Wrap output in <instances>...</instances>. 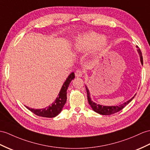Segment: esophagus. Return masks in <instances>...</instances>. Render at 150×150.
<instances>
[{"label": "esophagus", "mask_w": 150, "mask_h": 150, "mask_svg": "<svg viewBox=\"0 0 150 150\" xmlns=\"http://www.w3.org/2000/svg\"><path fill=\"white\" fill-rule=\"evenodd\" d=\"M75 75L76 76H77V77H81V76L83 75V72L81 70L78 69V70H77L75 72Z\"/></svg>", "instance_id": "34e87169"}]
</instances>
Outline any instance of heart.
I'll use <instances>...</instances> for the list:
<instances>
[{
  "mask_svg": "<svg viewBox=\"0 0 150 150\" xmlns=\"http://www.w3.org/2000/svg\"><path fill=\"white\" fill-rule=\"evenodd\" d=\"M107 41L103 35L95 32H90L79 35L74 42L76 50L80 53L87 52L92 50L97 52L103 49Z\"/></svg>",
  "mask_w": 150,
  "mask_h": 150,
  "instance_id": "1",
  "label": "heart"
}]
</instances>
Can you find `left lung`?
Wrapping results in <instances>:
<instances>
[{"instance_id":"8db88e82","label":"left lung","mask_w":150,"mask_h":150,"mask_svg":"<svg viewBox=\"0 0 150 150\" xmlns=\"http://www.w3.org/2000/svg\"><path fill=\"white\" fill-rule=\"evenodd\" d=\"M139 53V55L141 57V64H143V60H142V53L140 49L137 50ZM86 87V92H87V98H88V103L90 105V106L92 107V108L93 109V110L94 111H96V112L98 113V114L103 115H112L114 114V113L117 112L118 111H120V110L125 108L126 105L129 104L130 102L132 100L134 97H133L130 100L127 101L126 103H125L123 104H121L120 105H116V106H104V105H101L99 104H97L95 103H93V101H92L91 100V98L90 97V92L88 89L87 88V87Z\"/></svg>"}]
</instances>
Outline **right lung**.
<instances>
[{"instance_id": "add662e5", "label": "right lung", "mask_w": 150, "mask_h": 150, "mask_svg": "<svg viewBox=\"0 0 150 150\" xmlns=\"http://www.w3.org/2000/svg\"><path fill=\"white\" fill-rule=\"evenodd\" d=\"M74 73L72 72L68 76L66 81H65L64 85L62 87L60 92L58 94V97L56 98L52 104L49 105L48 107H46L45 109H34L26 107L34 114L38 115L39 116L45 118H53L54 116H57L61 112L64 105H65L67 100V90L68 86L70 84L71 81L74 78Z\"/></svg>"}]
</instances>
